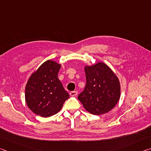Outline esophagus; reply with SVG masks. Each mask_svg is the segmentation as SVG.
Listing matches in <instances>:
<instances>
[{"instance_id":"esophagus-1","label":"esophagus","mask_w":151,"mask_h":151,"mask_svg":"<svg viewBox=\"0 0 151 151\" xmlns=\"http://www.w3.org/2000/svg\"><path fill=\"white\" fill-rule=\"evenodd\" d=\"M77 92L76 91H72V92H70V95L71 96H76V94H77Z\"/></svg>"}]
</instances>
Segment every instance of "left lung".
Here are the masks:
<instances>
[{"label": "left lung", "instance_id": "left-lung-1", "mask_svg": "<svg viewBox=\"0 0 151 151\" xmlns=\"http://www.w3.org/2000/svg\"><path fill=\"white\" fill-rule=\"evenodd\" d=\"M86 84L78 96L86 111L94 115L105 114L115 106L121 97L119 78L103 62L85 66Z\"/></svg>", "mask_w": 151, "mask_h": 151}]
</instances>
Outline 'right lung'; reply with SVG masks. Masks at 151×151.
Masks as SVG:
<instances>
[{
	"label": "right lung",
	"mask_w": 151,
	"mask_h": 151,
	"mask_svg": "<svg viewBox=\"0 0 151 151\" xmlns=\"http://www.w3.org/2000/svg\"><path fill=\"white\" fill-rule=\"evenodd\" d=\"M61 65L52 60L43 63L27 81L25 101L35 114L49 117L60 111L69 94L58 78Z\"/></svg>",
	"instance_id": "1"
}]
</instances>
